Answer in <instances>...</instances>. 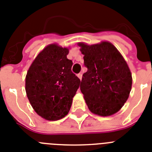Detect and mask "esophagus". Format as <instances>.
Wrapping results in <instances>:
<instances>
[{"mask_svg":"<svg viewBox=\"0 0 152 152\" xmlns=\"http://www.w3.org/2000/svg\"><path fill=\"white\" fill-rule=\"evenodd\" d=\"M77 76L79 77V79H80V80H82V77H83V75H82V73H79V74L77 75Z\"/></svg>","mask_w":152,"mask_h":152,"instance_id":"esophagus-1","label":"esophagus"}]
</instances>
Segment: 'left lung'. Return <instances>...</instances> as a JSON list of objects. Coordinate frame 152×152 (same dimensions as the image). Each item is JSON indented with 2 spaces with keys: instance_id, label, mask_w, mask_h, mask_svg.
Listing matches in <instances>:
<instances>
[{
  "instance_id": "left-lung-1",
  "label": "left lung",
  "mask_w": 152,
  "mask_h": 152,
  "mask_svg": "<svg viewBox=\"0 0 152 152\" xmlns=\"http://www.w3.org/2000/svg\"><path fill=\"white\" fill-rule=\"evenodd\" d=\"M78 44L88 69L80 84L87 106L100 116L115 114L127 101L132 89V77L127 63L109 42Z\"/></svg>"
}]
</instances>
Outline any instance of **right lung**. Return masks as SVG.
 Instances as JSON below:
<instances>
[{
	"label": "right lung",
	"mask_w": 152,
	"mask_h": 152,
	"mask_svg": "<svg viewBox=\"0 0 152 152\" xmlns=\"http://www.w3.org/2000/svg\"><path fill=\"white\" fill-rule=\"evenodd\" d=\"M68 48L45 47L27 71L25 89L34 111L42 118L56 121L69 112L80 80L72 72Z\"/></svg>",
	"instance_id": "right-lung-1"
}]
</instances>
